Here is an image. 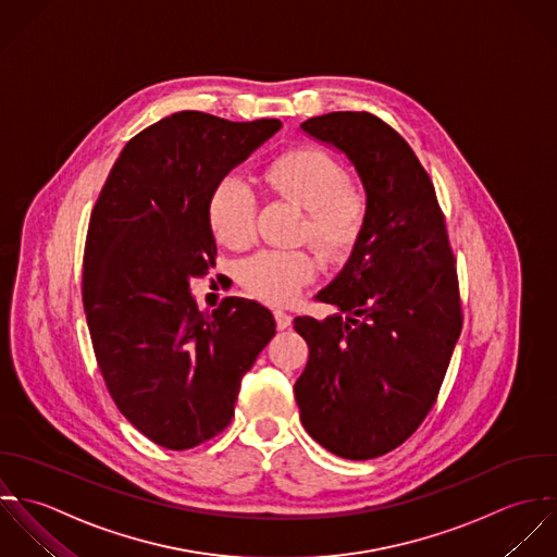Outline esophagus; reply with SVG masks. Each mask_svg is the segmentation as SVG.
<instances>
[{"instance_id": "obj_1", "label": "esophagus", "mask_w": 557, "mask_h": 557, "mask_svg": "<svg viewBox=\"0 0 557 557\" xmlns=\"http://www.w3.org/2000/svg\"><path fill=\"white\" fill-rule=\"evenodd\" d=\"M273 317H275L277 330H288V327L293 325V317H290L288 312H284V310H275V312H273Z\"/></svg>"}]
</instances>
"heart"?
I'll use <instances>...</instances> for the list:
<instances>
[{"instance_id": "obj_1", "label": "heart", "mask_w": 557, "mask_h": 557, "mask_svg": "<svg viewBox=\"0 0 557 557\" xmlns=\"http://www.w3.org/2000/svg\"><path fill=\"white\" fill-rule=\"evenodd\" d=\"M264 185L306 211L299 238L323 260L346 256L366 223L363 185L346 174L334 154L319 146H297L277 154L262 172ZM258 198L240 174L222 176L209 196V220L218 240L245 249L256 238ZM317 264L301 249H269L240 267L243 286L262 301L288 304L312 282Z\"/></svg>"}]
</instances>
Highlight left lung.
<instances>
[{"label": "left lung", "mask_w": 557, "mask_h": 557, "mask_svg": "<svg viewBox=\"0 0 557 557\" xmlns=\"http://www.w3.org/2000/svg\"><path fill=\"white\" fill-rule=\"evenodd\" d=\"M301 128L355 163L368 215L350 260L317 295L339 314L295 319L310 348L295 398L314 442L368 460L405 444L440 396L462 330L456 258L429 172L387 122L334 112Z\"/></svg>", "instance_id": "obj_1"}]
</instances>
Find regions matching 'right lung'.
I'll list each match as a JSON object with an SVG mask.
<instances>
[{
	"label": "right lung",
	"instance_id": "right-lung-1",
	"mask_svg": "<svg viewBox=\"0 0 557 557\" xmlns=\"http://www.w3.org/2000/svg\"><path fill=\"white\" fill-rule=\"evenodd\" d=\"M280 126L172 113L128 139L92 209L82 297L97 363L120 413L161 447L218 437L275 335L258 301L225 297L207 314L189 284L215 264V183Z\"/></svg>",
	"mask_w": 557,
	"mask_h": 557
}]
</instances>
